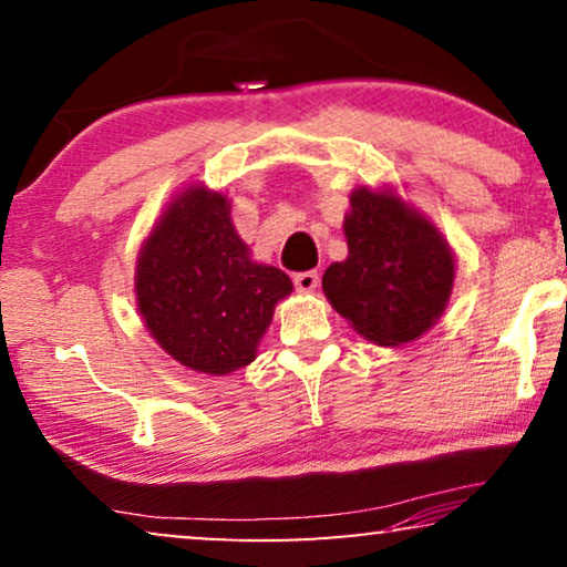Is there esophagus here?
Here are the masks:
<instances>
[{
  "mask_svg": "<svg viewBox=\"0 0 567 567\" xmlns=\"http://www.w3.org/2000/svg\"><path fill=\"white\" fill-rule=\"evenodd\" d=\"M317 284H320V276H317V270H301V274L293 276V286H297L301 293L315 291Z\"/></svg>",
  "mask_w": 567,
  "mask_h": 567,
  "instance_id": "1",
  "label": "esophagus"
}]
</instances>
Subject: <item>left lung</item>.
Listing matches in <instances>:
<instances>
[{"label": "left lung", "mask_w": 567, "mask_h": 567, "mask_svg": "<svg viewBox=\"0 0 567 567\" xmlns=\"http://www.w3.org/2000/svg\"><path fill=\"white\" fill-rule=\"evenodd\" d=\"M348 258L322 291L361 338L402 346L433 328L454 286V255L441 231L398 193L355 188L343 221Z\"/></svg>", "instance_id": "left-lung-1"}]
</instances>
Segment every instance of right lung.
<instances>
[{
  "mask_svg": "<svg viewBox=\"0 0 567 567\" xmlns=\"http://www.w3.org/2000/svg\"><path fill=\"white\" fill-rule=\"evenodd\" d=\"M136 305L152 338L183 367L224 377L255 361L278 301L281 268L250 258L227 196L190 185L165 208L136 260Z\"/></svg>",
  "mask_w": 567,
  "mask_h": 567,
  "instance_id": "obj_1",
  "label": "right lung"
}]
</instances>
